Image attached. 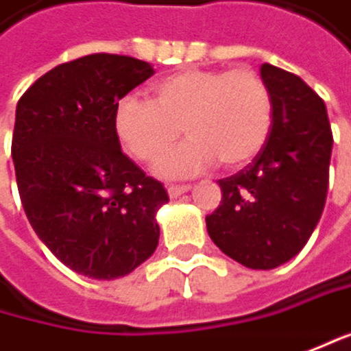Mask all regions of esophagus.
Segmentation results:
<instances>
[{
    "label": "esophagus",
    "instance_id": "obj_1",
    "mask_svg": "<svg viewBox=\"0 0 351 351\" xmlns=\"http://www.w3.org/2000/svg\"><path fill=\"white\" fill-rule=\"evenodd\" d=\"M189 189H191L189 184H184V186H173V184H169V186H167V193H169V197H178V195L186 193Z\"/></svg>",
    "mask_w": 351,
    "mask_h": 351
}]
</instances>
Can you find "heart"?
<instances>
[{
  "mask_svg": "<svg viewBox=\"0 0 351 351\" xmlns=\"http://www.w3.org/2000/svg\"><path fill=\"white\" fill-rule=\"evenodd\" d=\"M154 101L125 95L115 108V132L139 162L154 163L178 141L160 169L189 176L210 167L247 163L263 147L274 123V101L263 80L247 67L184 69L154 86Z\"/></svg>",
  "mask_w": 351,
  "mask_h": 351,
  "instance_id": "b5f03b06",
  "label": "heart"
}]
</instances>
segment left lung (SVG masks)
<instances>
[{"label":"left lung","instance_id":"1","mask_svg":"<svg viewBox=\"0 0 351 351\" xmlns=\"http://www.w3.org/2000/svg\"><path fill=\"white\" fill-rule=\"evenodd\" d=\"M274 123L263 147L219 180L221 202L206 215L213 243L252 269L291 260L315 230L328 195L332 128L324 99L302 77L263 63Z\"/></svg>","mask_w":351,"mask_h":351}]
</instances>
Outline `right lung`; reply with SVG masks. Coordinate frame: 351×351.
I'll return each instance as SVG.
<instances>
[{"instance_id":"add662e5","label":"right lung","mask_w":351,"mask_h":351,"mask_svg":"<svg viewBox=\"0 0 351 351\" xmlns=\"http://www.w3.org/2000/svg\"><path fill=\"white\" fill-rule=\"evenodd\" d=\"M154 75L147 62L91 53L43 73L19 97L12 158L25 215L73 271L113 280L158 247L169 199L119 147L115 108Z\"/></svg>"}]
</instances>
